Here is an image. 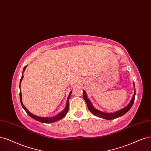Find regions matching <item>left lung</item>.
Here are the masks:
<instances>
[{"label":"left lung","mask_w":151,"mask_h":151,"mask_svg":"<svg viewBox=\"0 0 151 151\" xmlns=\"http://www.w3.org/2000/svg\"><path fill=\"white\" fill-rule=\"evenodd\" d=\"M83 98H84V99L85 100V101L86 103L87 106L90 110V112L91 113H93L94 115L96 116L97 117H99V118H101L105 119H108V120H111V119H114L116 118H118L119 117L124 115V114H126L128 111H129L134 103V99H135V95H136V90H134V95L131 100L130 103L128 104V105L127 106H126L125 108H122L116 112L114 113H105V112H103L101 111H99L96 108H94V107L93 106L92 103H91V101H90V99H88L85 90H83Z\"/></svg>","instance_id":"8db88e82"}]
</instances>
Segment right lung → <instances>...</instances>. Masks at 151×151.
<instances>
[{
	"label": "right lung",
	"mask_w": 151,
	"mask_h": 151,
	"mask_svg": "<svg viewBox=\"0 0 151 151\" xmlns=\"http://www.w3.org/2000/svg\"><path fill=\"white\" fill-rule=\"evenodd\" d=\"M27 66H25L24 68V70H23V73L24 71H25V68H26ZM24 78V75H23V73H22V77H21V79H20V85H19V87H20V84H21V82H22V79H23ZM71 93H72V91H70V94H69V96L68 97V98H67V100H66V107L65 108L61 111V112H60V113H58L57 115H56L55 116H53V117H50V118H48V117H40V116H36V115H34L32 113H31L30 112H29V111L28 110L25 106L24 105L23 103H22V93H21V90H20V103H21V105L22 108H23L24 109V110L26 111V113L28 114V115H29L31 118H32L33 119H34L39 122H43V123H52V122H55L56 121H59L61 119H62L63 118H64V117L65 116V115L66 114L67 112L68 111V108H69V99H70V96L71 94Z\"/></svg>",
	"instance_id": "add662e5"
}]
</instances>
